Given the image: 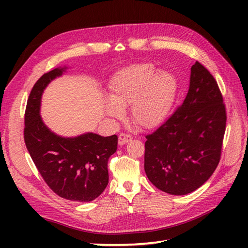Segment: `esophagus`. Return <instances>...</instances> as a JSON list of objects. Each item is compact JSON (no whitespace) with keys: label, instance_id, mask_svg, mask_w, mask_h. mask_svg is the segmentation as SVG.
Masks as SVG:
<instances>
[{"label":"esophagus","instance_id":"esophagus-1","mask_svg":"<svg viewBox=\"0 0 248 248\" xmlns=\"http://www.w3.org/2000/svg\"><path fill=\"white\" fill-rule=\"evenodd\" d=\"M132 140V135H130L128 133H120L119 138H118V144L119 145H124L127 144L128 141Z\"/></svg>","mask_w":248,"mask_h":248}]
</instances>
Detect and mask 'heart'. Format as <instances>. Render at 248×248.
Returning a JSON list of instances; mask_svg holds the SVG:
<instances>
[{"instance_id":"b5f03b06","label":"heart","mask_w":248,"mask_h":248,"mask_svg":"<svg viewBox=\"0 0 248 248\" xmlns=\"http://www.w3.org/2000/svg\"><path fill=\"white\" fill-rule=\"evenodd\" d=\"M110 99L105 112L114 118L124 117V108L131 105V117L140 128L160 124L170 112L177 93V81L168 71H157L150 62L131 65L113 77Z\"/></svg>"}]
</instances>
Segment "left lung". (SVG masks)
Here are the masks:
<instances>
[{"label":"left lung","mask_w":248,"mask_h":248,"mask_svg":"<svg viewBox=\"0 0 248 248\" xmlns=\"http://www.w3.org/2000/svg\"><path fill=\"white\" fill-rule=\"evenodd\" d=\"M226 121L217 82L196 62L183 103L146 136L144 167L150 182L170 195H186L202 186L219 163Z\"/></svg>","instance_id":"1"}]
</instances>
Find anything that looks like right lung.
I'll use <instances>...</instances> for the list:
<instances>
[{
    "label": "right lung",
    "instance_id": "add662e5",
    "mask_svg": "<svg viewBox=\"0 0 248 248\" xmlns=\"http://www.w3.org/2000/svg\"><path fill=\"white\" fill-rule=\"evenodd\" d=\"M64 68L41 76L31 91L24 114V141L29 154L48 186L71 202H92L108 183V162L117 150V135L87 133L65 139L52 133L39 115L40 98L48 84Z\"/></svg>",
    "mask_w": 248,
    "mask_h": 248
}]
</instances>
